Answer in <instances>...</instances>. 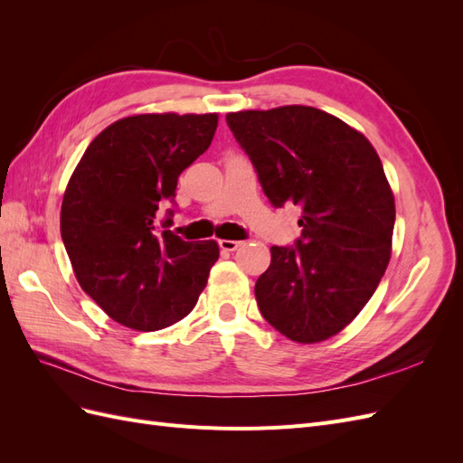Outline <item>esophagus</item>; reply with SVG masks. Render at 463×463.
Returning a JSON list of instances; mask_svg holds the SVG:
<instances>
[{
    "mask_svg": "<svg viewBox=\"0 0 463 463\" xmlns=\"http://www.w3.org/2000/svg\"><path fill=\"white\" fill-rule=\"evenodd\" d=\"M243 241H233V240H220V249L222 250H235Z\"/></svg>",
    "mask_w": 463,
    "mask_h": 463,
    "instance_id": "obj_1",
    "label": "esophagus"
}]
</instances>
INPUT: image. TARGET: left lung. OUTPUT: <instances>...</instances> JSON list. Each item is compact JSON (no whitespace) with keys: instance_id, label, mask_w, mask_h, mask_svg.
<instances>
[{"instance_id":"obj_1","label":"left lung","mask_w":463,"mask_h":463,"mask_svg":"<svg viewBox=\"0 0 463 463\" xmlns=\"http://www.w3.org/2000/svg\"><path fill=\"white\" fill-rule=\"evenodd\" d=\"M270 204L301 206V237L270 249L255 298L262 317L299 344L352 322L381 282L394 232V194L373 145L311 106L226 116Z\"/></svg>"}]
</instances>
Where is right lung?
Returning a JSON list of instances; mask_svg holds the SVG:
<instances>
[{"instance_id": "1", "label": "right lung", "mask_w": 463, "mask_h": 463, "mask_svg": "<svg viewBox=\"0 0 463 463\" xmlns=\"http://www.w3.org/2000/svg\"><path fill=\"white\" fill-rule=\"evenodd\" d=\"M216 114L111 123L82 154L61 204V240L80 288L108 317L160 330L187 317L220 250L172 230L179 174L213 143Z\"/></svg>"}]
</instances>
